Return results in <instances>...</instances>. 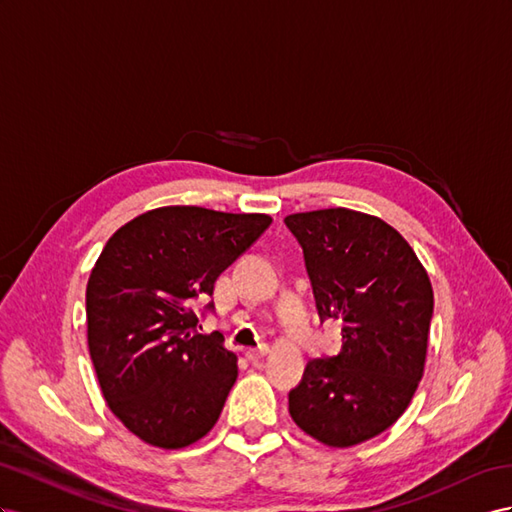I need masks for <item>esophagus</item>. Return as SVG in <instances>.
<instances>
[{"label":"esophagus","instance_id":"obj_1","mask_svg":"<svg viewBox=\"0 0 512 512\" xmlns=\"http://www.w3.org/2000/svg\"><path fill=\"white\" fill-rule=\"evenodd\" d=\"M266 355H268V346H259V348L246 350V357L251 359V361H259L261 357H266Z\"/></svg>","mask_w":512,"mask_h":512}]
</instances>
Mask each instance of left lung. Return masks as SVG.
<instances>
[{
  "label": "left lung",
  "instance_id": "1",
  "mask_svg": "<svg viewBox=\"0 0 512 512\" xmlns=\"http://www.w3.org/2000/svg\"><path fill=\"white\" fill-rule=\"evenodd\" d=\"M303 248L320 322L342 324V352L307 363L290 415L307 435L348 448L381 435L422 381L432 287L402 235L352 209L285 218Z\"/></svg>",
  "mask_w": 512,
  "mask_h": 512
}]
</instances>
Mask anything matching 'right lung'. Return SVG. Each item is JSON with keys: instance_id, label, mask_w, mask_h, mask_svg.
Returning <instances> with one entry per match:
<instances>
[{"instance_id": "obj_1", "label": "right lung", "mask_w": 512, "mask_h": 512, "mask_svg": "<svg viewBox=\"0 0 512 512\" xmlns=\"http://www.w3.org/2000/svg\"><path fill=\"white\" fill-rule=\"evenodd\" d=\"M264 214L160 207L127 222L86 287L88 348L112 413L157 448H186L218 422L238 378L222 333L201 335L214 283L270 227Z\"/></svg>"}]
</instances>
